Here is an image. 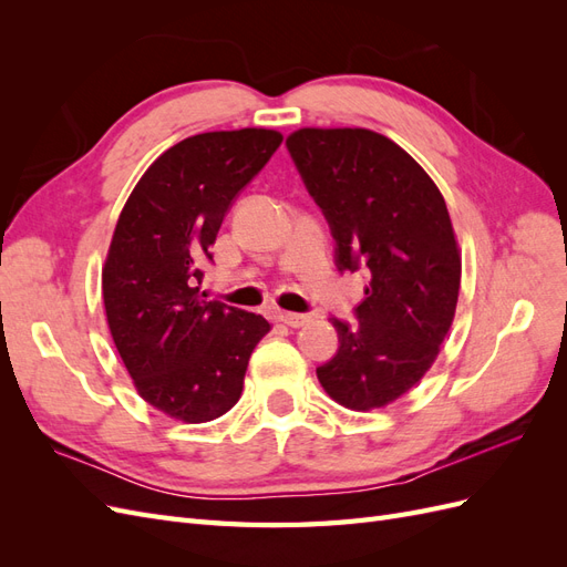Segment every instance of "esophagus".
Wrapping results in <instances>:
<instances>
[{
	"label": "esophagus",
	"mask_w": 567,
	"mask_h": 567,
	"mask_svg": "<svg viewBox=\"0 0 567 567\" xmlns=\"http://www.w3.org/2000/svg\"><path fill=\"white\" fill-rule=\"evenodd\" d=\"M277 319L286 326H290V329H300V326H305L307 321H310V317L307 315H296V312H279Z\"/></svg>",
	"instance_id": "34e87169"
}]
</instances>
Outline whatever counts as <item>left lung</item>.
Listing matches in <instances>:
<instances>
[{
	"mask_svg": "<svg viewBox=\"0 0 567 567\" xmlns=\"http://www.w3.org/2000/svg\"><path fill=\"white\" fill-rule=\"evenodd\" d=\"M307 192L336 238L340 271L364 269L357 321H333L340 348L317 379L352 411L381 409L414 388L447 338L461 250L440 188L388 136L364 127L288 134Z\"/></svg>",
	"mask_w": 567,
	"mask_h": 567,
	"instance_id": "obj_1",
	"label": "left lung"
}]
</instances>
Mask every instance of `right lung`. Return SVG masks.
Returning <instances> with one entry per match:
<instances>
[{"mask_svg": "<svg viewBox=\"0 0 567 567\" xmlns=\"http://www.w3.org/2000/svg\"><path fill=\"white\" fill-rule=\"evenodd\" d=\"M284 142L265 127L186 136L136 182L101 269L115 350L144 402L182 423L215 421L238 402L262 315L200 293L234 196Z\"/></svg>", "mask_w": 567, "mask_h": 567, "instance_id": "right-lung-1", "label": "right lung"}]
</instances>
